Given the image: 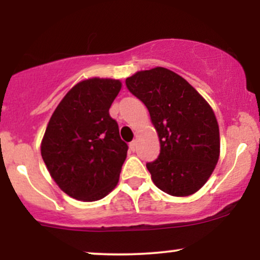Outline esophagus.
I'll use <instances>...</instances> for the list:
<instances>
[{
  "instance_id": "esophagus-1",
  "label": "esophagus",
  "mask_w": 260,
  "mask_h": 260,
  "mask_svg": "<svg viewBox=\"0 0 260 260\" xmlns=\"http://www.w3.org/2000/svg\"><path fill=\"white\" fill-rule=\"evenodd\" d=\"M136 148H137V143H136V140H133V142L129 143V149L132 151H134L136 150Z\"/></svg>"
}]
</instances>
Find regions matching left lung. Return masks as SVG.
I'll return each mask as SVG.
<instances>
[{
  "label": "left lung",
  "instance_id": "obj_1",
  "mask_svg": "<svg viewBox=\"0 0 260 260\" xmlns=\"http://www.w3.org/2000/svg\"><path fill=\"white\" fill-rule=\"evenodd\" d=\"M126 85L147 106L159 136V156L147 164L154 184L170 196L194 194L220 156L219 124L211 106L186 79L164 67L139 71Z\"/></svg>",
  "mask_w": 260,
  "mask_h": 260
}]
</instances>
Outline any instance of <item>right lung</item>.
<instances>
[{
  "instance_id": "obj_1",
  "label": "right lung",
  "mask_w": 260,
  "mask_h": 260,
  "mask_svg": "<svg viewBox=\"0 0 260 260\" xmlns=\"http://www.w3.org/2000/svg\"><path fill=\"white\" fill-rule=\"evenodd\" d=\"M121 88L118 79L82 80L47 123L41 156L56 184L77 201H99L118 183L128 145L109 110Z\"/></svg>"
}]
</instances>
